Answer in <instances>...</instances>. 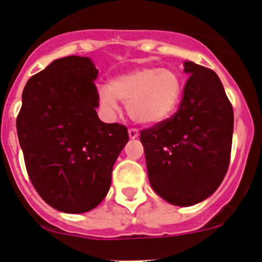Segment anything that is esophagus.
Wrapping results in <instances>:
<instances>
[{
  "label": "esophagus",
  "mask_w": 262,
  "mask_h": 262,
  "mask_svg": "<svg viewBox=\"0 0 262 262\" xmlns=\"http://www.w3.org/2000/svg\"><path fill=\"white\" fill-rule=\"evenodd\" d=\"M128 133H129V137H130L132 139H134V138H137V137L139 136V132H138V129H136V128H130L128 130Z\"/></svg>",
  "instance_id": "esophagus-1"
}]
</instances>
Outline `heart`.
Returning a JSON list of instances; mask_svg holds the SVG:
<instances>
[{
	"mask_svg": "<svg viewBox=\"0 0 262 262\" xmlns=\"http://www.w3.org/2000/svg\"><path fill=\"white\" fill-rule=\"evenodd\" d=\"M181 94L182 82L175 71L139 68L119 76L109 87H100L99 100L112 113L119 110V100L137 123L158 124L173 114Z\"/></svg>",
	"mask_w": 262,
	"mask_h": 262,
	"instance_id": "1",
	"label": "heart"
}]
</instances>
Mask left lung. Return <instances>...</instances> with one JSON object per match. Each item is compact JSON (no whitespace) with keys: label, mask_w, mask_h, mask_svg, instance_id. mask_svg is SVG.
<instances>
[{"label":"left lung","mask_w":262,"mask_h":262,"mask_svg":"<svg viewBox=\"0 0 262 262\" xmlns=\"http://www.w3.org/2000/svg\"><path fill=\"white\" fill-rule=\"evenodd\" d=\"M189 75L179 110L141 132L152 189L190 207L213 194L231 160L233 107L214 71L185 62Z\"/></svg>","instance_id":"8db88e82"}]
</instances>
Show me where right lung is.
Returning a JSON list of instances; mask_svg holds the SVG:
<instances>
[{
    "mask_svg": "<svg viewBox=\"0 0 262 262\" xmlns=\"http://www.w3.org/2000/svg\"><path fill=\"white\" fill-rule=\"evenodd\" d=\"M99 71L87 57L59 58L26 82L16 119L26 171L41 199L64 213L94 209L106 196L129 134L96 113Z\"/></svg>",
    "mask_w": 262,
    "mask_h": 262,
    "instance_id": "right-lung-1",
    "label": "right lung"
}]
</instances>
